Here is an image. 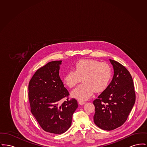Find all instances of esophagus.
Returning <instances> with one entry per match:
<instances>
[{
    "instance_id": "1",
    "label": "esophagus",
    "mask_w": 147,
    "mask_h": 147,
    "mask_svg": "<svg viewBox=\"0 0 147 147\" xmlns=\"http://www.w3.org/2000/svg\"><path fill=\"white\" fill-rule=\"evenodd\" d=\"M79 103L80 105H84V104H85L86 103V102H84V101H79Z\"/></svg>"
}]
</instances>
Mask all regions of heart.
Listing matches in <instances>:
<instances>
[{
  "label": "heart",
  "mask_w": 147,
  "mask_h": 147,
  "mask_svg": "<svg viewBox=\"0 0 147 147\" xmlns=\"http://www.w3.org/2000/svg\"><path fill=\"white\" fill-rule=\"evenodd\" d=\"M112 75L110 66L93 59H82L75 64L74 70H70L64 77V82L72 88L82 79L83 83L74 89L71 94L80 100H86L94 92L103 91L107 87Z\"/></svg>",
  "instance_id": "obj_1"
}]
</instances>
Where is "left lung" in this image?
Wrapping results in <instances>:
<instances>
[{
	"instance_id": "left-lung-1",
	"label": "left lung",
	"mask_w": 147,
	"mask_h": 147,
	"mask_svg": "<svg viewBox=\"0 0 147 147\" xmlns=\"http://www.w3.org/2000/svg\"><path fill=\"white\" fill-rule=\"evenodd\" d=\"M114 69L110 84L93 101L94 123L102 129L111 131L127 120L136 101L133 79L126 67L110 59Z\"/></svg>"
}]
</instances>
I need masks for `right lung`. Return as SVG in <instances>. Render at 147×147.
Returning <instances> with one entry per match:
<instances>
[{
  "label": "right lung",
  "instance_id": "obj_1",
  "mask_svg": "<svg viewBox=\"0 0 147 147\" xmlns=\"http://www.w3.org/2000/svg\"><path fill=\"white\" fill-rule=\"evenodd\" d=\"M62 61L47 63L37 70L28 84L31 111L42 129L47 132L62 134L71 124V119L78 105L59 76ZM63 98L66 100L63 102Z\"/></svg>",
  "mask_w": 147,
  "mask_h": 147
}]
</instances>
